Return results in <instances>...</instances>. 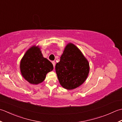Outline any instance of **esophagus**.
<instances>
[{
	"label": "esophagus",
	"instance_id": "esophagus-1",
	"mask_svg": "<svg viewBox=\"0 0 122 122\" xmlns=\"http://www.w3.org/2000/svg\"><path fill=\"white\" fill-rule=\"evenodd\" d=\"M52 64H53V65L54 67H55V61H52Z\"/></svg>",
	"mask_w": 122,
	"mask_h": 122
}]
</instances>
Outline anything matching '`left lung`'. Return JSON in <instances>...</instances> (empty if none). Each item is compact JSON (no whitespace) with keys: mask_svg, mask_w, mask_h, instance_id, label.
<instances>
[{"mask_svg":"<svg viewBox=\"0 0 122 122\" xmlns=\"http://www.w3.org/2000/svg\"><path fill=\"white\" fill-rule=\"evenodd\" d=\"M59 83L68 90L81 86L88 75V61L75 45L69 43L64 49L60 61L55 66Z\"/></svg>","mask_w":122,"mask_h":122,"instance_id":"1","label":"left lung"}]
</instances>
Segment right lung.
<instances>
[{
	"label": "right lung",
	"mask_w": 122,
	"mask_h": 122,
	"mask_svg": "<svg viewBox=\"0 0 122 122\" xmlns=\"http://www.w3.org/2000/svg\"><path fill=\"white\" fill-rule=\"evenodd\" d=\"M53 68V64L44 57L38 46H33L27 50L20 64L22 76L29 83L34 85L43 82L46 74Z\"/></svg>",
	"instance_id": "obj_1"
}]
</instances>
